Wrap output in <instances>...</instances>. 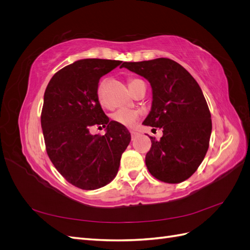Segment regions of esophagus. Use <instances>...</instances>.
<instances>
[{
	"label": "esophagus",
	"instance_id": "34e87169",
	"mask_svg": "<svg viewBox=\"0 0 250 250\" xmlns=\"http://www.w3.org/2000/svg\"><path fill=\"white\" fill-rule=\"evenodd\" d=\"M130 134H131V138H132V140L135 138V135H138L139 133L137 132V131H130Z\"/></svg>",
	"mask_w": 250,
	"mask_h": 250
}]
</instances>
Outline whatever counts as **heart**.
I'll return each instance as SVG.
<instances>
[{"label": "heart", "mask_w": 250, "mask_h": 250, "mask_svg": "<svg viewBox=\"0 0 250 250\" xmlns=\"http://www.w3.org/2000/svg\"><path fill=\"white\" fill-rule=\"evenodd\" d=\"M138 79H130L129 80V86L132 84L134 81ZM97 97L100 103H104V96H103V83H100L97 88ZM140 112L138 110L130 109V108H120L115 111L111 115V119L113 122H116L120 125H122L126 128H132L134 127L137 121L139 120Z\"/></svg>", "instance_id": "obj_1"}]
</instances>
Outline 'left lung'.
Masks as SVG:
<instances>
[{"label":"left lung","mask_w":250,"mask_h":250,"mask_svg":"<svg viewBox=\"0 0 250 250\" xmlns=\"http://www.w3.org/2000/svg\"><path fill=\"white\" fill-rule=\"evenodd\" d=\"M123 67L146 78L152 87V106L144 125L160 127V141L150 137L146 166L167 184L191 177L209 145L211 119L202 90L184 66L169 58L124 62Z\"/></svg>","instance_id":"left-lung-1"}]
</instances>
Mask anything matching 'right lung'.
<instances>
[{
	"mask_svg": "<svg viewBox=\"0 0 250 250\" xmlns=\"http://www.w3.org/2000/svg\"><path fill=\"white\" fill-rule=\"evenodd\" d=\"M121 62L77 60L58 71L44 92L41 122L47 153L57 171L82 190H96L116 177L131 140L126 127L109 121L97 97L100 78ZM94 125L107 133L90 135Z\"/></svg>",
	"mask_w": 250,
	"mask_h": 250,
	"instance_id": "right-lung-1",
	"label": "right lung"
}]
</instances>
